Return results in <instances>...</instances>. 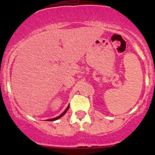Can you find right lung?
I'll use <instances>...</instances> for the list:
<instances>
[{
    "mask_svg": "<svg viewBox=\"0 0 155 155\" xmlns=\"http://www.w3.org/2000/svg\"><path fill=\"white\" fill-rule=\"evenodd\" d=\"M69 107H70V105H68V107H67V109H65L64 111V112H63V113H61V115H59V116L56 117V118H51V119H47V120H46V121H55V120H58V119H59V118H61L62 116H64V115L65 114H66V112H68V110Z\"/></svg>",
    "mask_w": 155,
    "mask_h": 155,
    "instance_id": "obj_1",
    "label": "right lung"
}]
</instances>
